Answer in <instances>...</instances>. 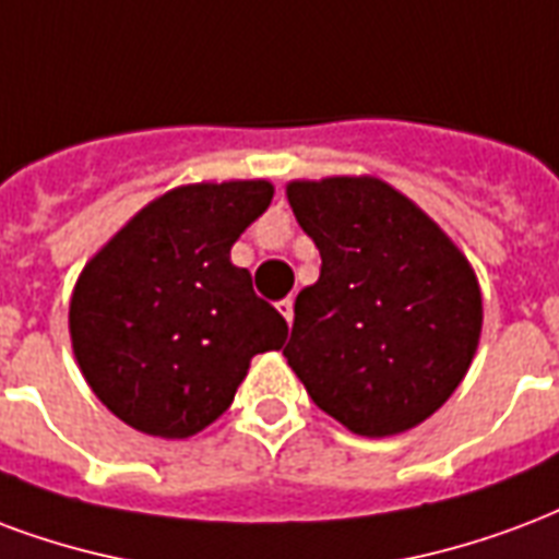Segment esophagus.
<instances>
[{"mask_svg": "<svg viewBox=\"0 0 559 559\" xmlns=\"http://www.w3.org/2000/svg\"><path fill=\"white\" fill-rule=\"evenodd\" d=\"M278 311H281V317H284V320L293 322V299H281Z\"/></svg>", "mask_w": 559, "mask_h": 559, "instance_id": "esophagus-1", "label": "esophagus"}]
</instances>
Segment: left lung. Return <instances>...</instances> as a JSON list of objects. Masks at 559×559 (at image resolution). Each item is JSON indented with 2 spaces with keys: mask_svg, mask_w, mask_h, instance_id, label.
I'll use <instances>...</instances> for the list:
<instances>
[{
  "mask_svg": "<svg viewBox=\"0 0 559 559\" xmlns=\"http://www.w3.org/2000/svg\"><path fill=\"white\" fill-rule=\"evenodd\" d=\"M320 278L296 296L287 364L355 436L384 438L448 403L477 353L474 269L432 218L376 177L287 186Z\"/></svg>",
  "mask_w": 559,
  "mask_h": 559,
  "instance_id": "left-lung-1",
  "label": "left lung"
}]
</instances>
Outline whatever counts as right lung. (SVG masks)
<instances>
[{
  "mask_svg": "<svg viewBox=\"0 0 559 559\" xmlns=\"http://www.w3.org/2000/svg\"><path fill=\"white\" fill-rule=\"evenodd\" d=\"M266 180L165 192L82 269L70 341L91 391L139 432L189 438L234 403L248 364L281 349L287 322L230 246L272 201Z\"/></svg>",
  "mask_w": 559,
  "mask_h": 559,
  "instance_id": "obj_1",
  "label": "right lung"
}]
</instances>
